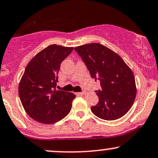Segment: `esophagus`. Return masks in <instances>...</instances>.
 Wrapping results in <instances>:
<instances>
[{
	"label": "esophagus",
	"instance_id": "34e87169",
	"mask_svg": "<svg viewBox=\"0 0 158 158\" xmlns=\"http://www.w3.org/2000/svg\"><path fill=\"white\" fill-rule=\"evenodd\" d=\"M78 95H79V96H84V95L86 94V91L85 90H83L81 91V92H79V93H77Z\"/></svg>",
	"mask_w": 158,
	"mask_h": 158
}]
</instances>
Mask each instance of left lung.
<instances>
[{
  "label": "left lung",
  "instance_id": "obj_1",
  "mask_svg": "<svg viewBox=\"0 0 158 158\" xmlns=\"http://www.w3.org/2000/svg\"><path fill=\"white\" fill-rule=\"evenodd\" d=\"M74 49L91 77L100 81L102 88L96 90L99 101L91 107L93 113L107 121L123 116L132 107L136 96L132 70L118 54L99 43L85 44Z\"/></svg>",
  "mask_w": 158,
  "mask_h": 158
}]
</instances>
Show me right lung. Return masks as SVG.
Returning <instances> with one entry per match:
<instances>
[{
	"instance_id": "1",
	"label": "right lung",
	"mask_w": 158,
	"mask_h": 158,
	"mask_svg": "<svg viewBox=\"0 0 158 158\" xmlns=\"http://www.w3.org/2000/svg\"><path fill=\"white\" fill-rule=\"evenodd\" d=\"M73 49L49 45L34 56L25 69L19 83V96L25 111L37 122L56 123L71 111L76 96L56 90V85L60 64Z\"/></svg>"
}]
</instances>
